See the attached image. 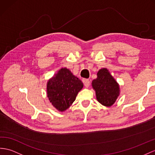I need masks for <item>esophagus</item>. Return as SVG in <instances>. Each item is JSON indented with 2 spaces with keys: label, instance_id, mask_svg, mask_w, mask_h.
Segmentation results:
<instances>
[{
  "label": "esophagus",
  "instance_id": "34e87169",
  "mask_svg": "<svg viewBox=\"0 0 155 155\" xmlns=\"http://www.w3.org/2000/svg\"><path fill=\"white\" fill-rule=\"evenodd\" d=\"M84 83L86 87H89V86L90 85V81L89 80H87V79H85V80H84Z\"/></svg>",
  "mask_w": 155,
  "mask_h": 155
}]
</instances>
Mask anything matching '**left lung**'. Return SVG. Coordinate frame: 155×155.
<instances>
[{
  "instance_id": "1",
  "label": "left lung",
  "mask_w": 155,
  "mask_h": 155,
  "mask_svg": "<svg viewBox=\"0 0 155 155\" xmlns=\"http://www.w3.org/2000/svg\"><path fill=\"white\" fill-rule=\"evenodd\" d=\"M97 75V78L91 83L97 100L103 106L110 107L120 95V85L106 68L100 69Z\"/></svg>"
}]
</instances>
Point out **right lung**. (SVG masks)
<instances>
[{"mask_svg":"<svg viewBox=\"0 0 155 155\" xmlns=\"http://www.w3.org/2000/svg\"><path fill=\"white\" fill-rule=\"evenodd\" d=\"M84 87L82 81L66 68H60L47 83V97L56 110L64 112Z\"/></svg>","mask_w":155,"mask_h":155,"instance_id":"1","label":"right lung"}]
</instances>
